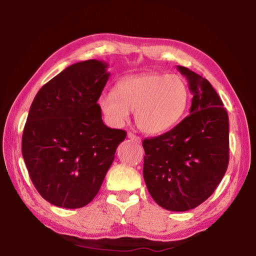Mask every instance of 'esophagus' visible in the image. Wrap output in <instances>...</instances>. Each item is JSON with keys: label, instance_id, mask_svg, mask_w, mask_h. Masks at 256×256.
<instances>
[{"label": "esophagus", "instance_id": "1", "mask_svg": "<svg viewBox=\"0 0 256 256\" xmlns=\"http://www.w3.org/2000/svg\"><path fill=\"white\" fill-rule=\"evenodd\" d=\"M128 138H130V140H132L134 142H136V144H140V142H141V138L136 136V134H133L132 132L128 133Z\"/></svg>", "mask_w": 256, "mask_h": 256}]
</instances>
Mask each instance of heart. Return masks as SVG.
Here are the masks:
<instances>
[{
    "mask_svg": "<svg viewBox=\"0 0 256 256\" xmlns=\"http://www.w3.org/2000/svg\"><path fill=\"white\" fill-rule=\"evenodd\" d=\"M190 100V90L183 78L149 72L126 76L114 92L102 94L99 110L106 123L122 128L134 112L138 128L146 134L170 131L183 118Z\"/></svg>",
    "mask_w": 256,
    "mask_h": 256,
    "instance_id": "obj_1",
    "label": "heart"
}]
</instances>
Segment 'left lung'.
I'll return each instance as SVG.
<instances>
[{"mask_svg":"<svg viewBox=\"0 0 256 256\" xmlns=\"http://www.w3.org/2000/svg\"><path fill=\"white\" fill-rule=\"evenodd\" d=\"M177 70L193 94L190 115L142 146L150 196L164 209L182 212L200 206L222 182L229 160V120L209 81L188 68Z\"/></svg>","mask_w":256,"mask_h":256,"instance_id":"1","label":"left lung"}]
</instances>
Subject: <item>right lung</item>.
I'll use <instances>...</instances> for the list:
<instances>
[{
  "label": "right lung",
  "instance_id": "add662e5",
  "mask_svg": "<svg viewBox=\"0 0 256 256\" xmlns=\"http://www.w3.org/2000/svg\"><path fill=\"white\" fill-rule=\"evenodd\" d=\"M107 68L97 60L72 64L42 86L30 106L22 156L34 188L56 206L92 202L126 136L102 120L97 102Z\"/></svg>",
  "mask_w": 256,
  "mask_h": 256
}]
</instances>
